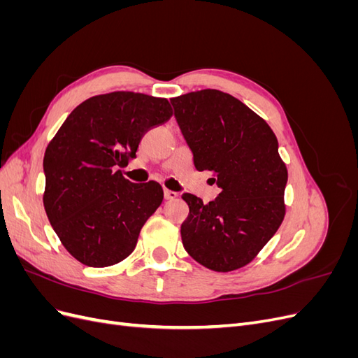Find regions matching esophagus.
I'll use <instances>...</instances> for the list:
<instances>
[{"label":"esophagus","mask_w":358,"mask_h":358,"mask_svg":"<svg viewBox=\"0 0 358 358\" xmlns=\"http://www.w3.org/2000/svg\"><path fill=\"white\" fill-rule=\"evenodd\" d=\"M178 197V192L170 191V189H164V199L166 200H175Z\"/></svg>","instance_id":"34e87169"}]
</instances>
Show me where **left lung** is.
<instances>
[{
    "label": "left lung",
    "mask_w": 358,
    "mask_h": 358,
    "mask_svg": "<svg viewBox=\"0 0 358 358\" xmlns=\"http://www.w3.org/2000/svg\"><path fill=\"white\" fill-rule=\"evenodd\" d=\"M199 171L213 173L220 194L204 204L183 192L188 218L180 225L185 251L215 272L251 263L285 215L288 173L278 138L264 119L216 90L170 100Z\"/></svg>",
    "instance_id": "8db88e82"
}]
</instances>
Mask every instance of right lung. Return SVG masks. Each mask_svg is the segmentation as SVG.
I'll list each match as a JSON object with an SVG mask.
<instances>
[{
  "label": "right lung",
  "instance_id": "obj_1",
  "mask_svg": "<svg viewBox=\"0 0 358 358\" xmlns=\"http://www.w3.org/2000/svg\"><path fill=\"white\" fill-rule=\"evenodd\" d=\"M166 99L117 91L91 96L48 145L43 204L52 229L85 266L107 267L134 251L138 233L164 199L159 183L122 176L143 134L171 116Z\"/></svg>",
  "mask_w": 358,
  "mask_h": 358
}]
</instances>
